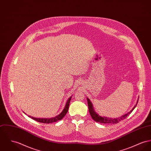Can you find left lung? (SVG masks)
Returning a JSON list of instances; mask_svg holds the SVG:
<instances>
[{
    "label": "left lung",
    "mask_w": 151,
    "mask_h": 151,
    "mask_svg": "<svg viewBox=\"0 0 151 151\" xmlns=\"http://www.w3.org/2000/svg\"><path fill=\"white\" fill-rule=\"evenodd\" d=\"M87 100H88V108H89V111L90 113L91 117V118L95 121L96 122H100L102 124H117L118 122H120L121 121L123 120L124 119H125L129 114H131L132 111H133V109L136 108L138 100L137 101L136 104L134 105V106L132 108V109L130 111H129L128 113L121 116L119 118H115V119H112V118H109V117H101V116H99L96 112H95V111L94 110L93 108V106L92 103L91 102L90 100L87 98Z\"/></svg>",
    "instance_id": "obj_1"
}]
</instances>
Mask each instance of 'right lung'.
I'll list each match as a JSON object with an SVG mask.
<instances>
[{
  "label": "right lung",
  "instance_id": "obj_1",
  "mask_svg": "<svg viewBox=\"0 0 151 151\" xmlns=\"http://www.w3.org/2000/svg\"><path fill=\"white\" fill-rule=\"evenodd\" d=\"M71 99V96L70 98H69L68 100L67 101L63 110L60 113V114L55 116V117H52V118H49H49L48 119H44V118L40 119V118H35V117H31L30 116H28L31 118L32 119L34 120L40 122H42V123H46V124H50V123H52V122H57L58 120H60L61 119H62L64 117V116L66 115V114L67 113V112L68 111Z\"/></svg>",
  "mask_w": 151,
  "mask_h": 151
}]
</instances>
